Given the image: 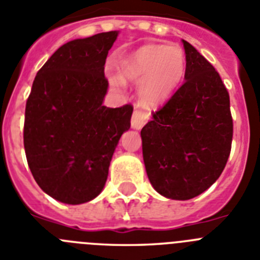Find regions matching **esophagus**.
<instances>
[{
  "instance_id": "obj_1",
  "label": "esophagus",
  "mask_w": 260,
  "mask_h": 260,
  "mask_svg": "<svg viewBox=\"0 0 260 260\" xmlns=\"http://www.w3.org/2000/svg\"><path fill=\"white\" fill-rule=\"evenodd\" d=\"M149 119V115L147 112H144L141 110H136L132 115V120H131V124H132V128L135 129H141L143 125L148 121Z\"/></svg>"
}]
</instances>
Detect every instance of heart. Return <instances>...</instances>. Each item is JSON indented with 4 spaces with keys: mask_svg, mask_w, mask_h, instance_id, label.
Masks as SVG:
<instances>
[{
    "mask_svg": "<svg viewBox=\"0 0 260 260\" xmlns=\"http://www.w3.org/2000/svg\"><path fill=\"white\" fill-rule=\"evenodd\" d=\"M186 59L180 46L147 45L124 58L119 76H111V86L120 88L125 82L139 83L141 103L154 107L171 96L184 79Z\"/></svg>",
    "mask_w": 260,
    "mask_h": 260,
    "instance_id": "b5f03b06",
    "label": "heart"
}]
</instances>
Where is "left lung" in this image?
I'll use <instances>...</instances> for the list:
<instances>
[{
	"mask_svg": "<svg viewBox=\"0 0 260 260\" xmlns=\"http://www.w3.org/2000/svg\"><path fill=\"white\" fill-rule=\"evenodd\" d=\"M185 83L141 129L148 178L171 200L197 197L214 184L230 156V96L219 74L189 42Z\"/></svg>",
	"mask_w": 260,
	"mask_h": 260,
	"instance_id": "obj_1",
	"label": "left lung"
}]
</instances>
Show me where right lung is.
I'll use <instances>...</instances> for the list:
<instances>
[{
    "instance_id": "1",
    "label": "right lung",
    "mask_w": 260,
    "mask_h": 260,
    "mask_svg": "<svg viewBox=\"0 0 260 260\" xmlns=\"http://www.w3.org/2000/svg\"><path fill=\"white\" fill-rule=\"evenodd\" d=\"M119 31L74 39L56 50L32 82L23 145L32 177L54 200L79 205L103 190L134 107L108 108L104 76Z\"/></svg>"
}]
</instances>
